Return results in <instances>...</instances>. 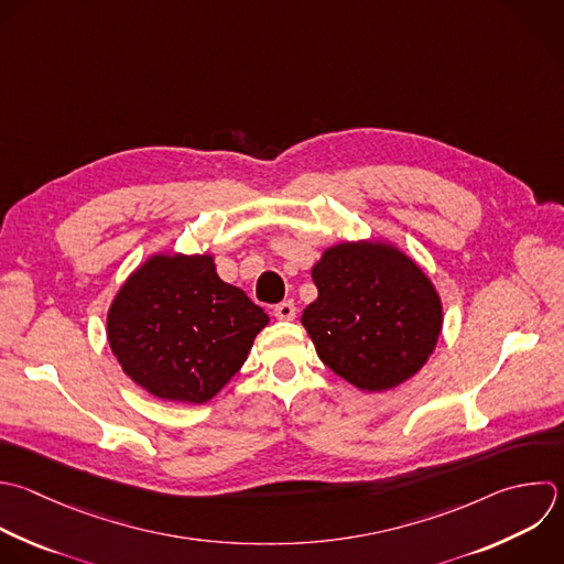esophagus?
Wrapping results in <instances>:
<instances>
[{
    "instance_id": "obj_1",
    "label": "esophagus",
    "mask_w": 564,
    "mask_h": 564,
    "mask_svg": "<svg viewBox=\"0 0 564 564\" xmlns=\"http://www.w3.org/2000/svg\"><path fill=\"white\" fill-rule=\"evenodd\" d=\"M295 313H297V308H295V304H293L291 300H284V302H280L278 306H273V315H275L278 319H293Z\"/></svg>"
}]
</instances>
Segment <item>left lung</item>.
I'll return each mask as SVG.
<instances>
[{"mask_svg": "<svg viewBox=\"0 0 564 564\" xmlns=\"http://www.w3.org/2000/svg\"><path fill=\"white\" fill-rule=\"evenodd\" d=\"M317 300L302 324L319 359L359 390L379 392L410 379L432 355L441 300L399 249L344 242L313 267Z\"/></svg>", "mask_w": 564, "mask_h": 564, "instance_id": "left-lung-1", "label": "left lung"}]
</instances>
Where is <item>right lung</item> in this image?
Instances as JSON below:
<instances>
[{
    "label": "right lung",
    "mask_w": 564,
    "mask_h": 564,
    "mask_svg": "<svg viewBox=\"0 0 564 564\" xmlns=\"http://www.w3.org/2000/svg\"><path fill=\"white\" fill-rule=\"evenodd\" d=\"M269 315L223 282L209 256H154L108 313L112 352L159 399L205 403L245 364Z\"/></svg>",
    "instance_id": "add662e5"
}]
</instances>
